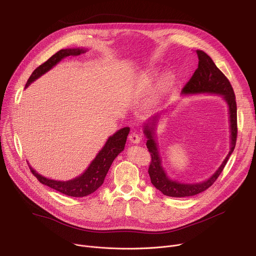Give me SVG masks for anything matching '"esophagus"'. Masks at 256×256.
I'll return each instance as SVG.
<instances>
[{"instance_id": "esophagus-1", "label": "esophagus", "mask_w": 256, "mask_h": 256, "mask_svg": "<svg viewBox=\"0 0 256 256\" xmlns=\"http://www.w3.org/2000/svg\"><path fill=\"white\" fill-rule=\"evenodd\" d=\"M140 136L139 134H137L136 132H132L130 135H128V140L132 142V143H135V144H138L140 143Z\"/></svg>"}]
</instances>
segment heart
<instances>
[{
	"mask_svg": "<svg viewBox=\"0 0 256 256\" xmlns=\"http://www.w3.org/2000/svg\"><path fill=\"white\" fill-rule=\"evenodd\" d=\"M154 76H156V74H154V72H148L147 74H145L144 76L145 83L150 84ZM172 84H173V76L171 74H166L164 76V78L162 80V83H160V89L165 91L168 88H170L172 86Z\"/></svg>",
	"mask_w": 256,
	"mask_h": 256,
	"instance_id": "obj_1",
	"label": "heart"
}]
</instances>
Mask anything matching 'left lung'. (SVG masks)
<instances>
[{"mask_svg":"<svg viewBox=\"0 0 256 256\" xmlns=\"http://www.w3.org/2000/svg\"><path fill=\"white\" fill-rule=\"evenodd\" d=\"M196 52L199 59L198 68L195 70L189 82L184 85L182 93L186 94V96L198 93H210L219 94V96H223L228 104V111H230V150L223 160L221 166L218 168V170L208 180L197 184H182L176 180H172L167 176V174L162 167V158L160 156L158 145L154 140V128L156 126V121L158 119V115L154 116V118L150 119L152 122H148L144 126V134L147 139H148L146 142V146L152 156V162L148 168V173L152 184L158 191L170 197L180 198L194 196L208 189L216 182V180L223 171L228 158H230V154L234 152L236 142V102L232 84L224 76V74L216 66V64L214 63V61L208 54H206L204 50H196Z\"/></svg>","mask_w":256,"mask_h":256,"instance_id":"left-lung-1","label":"left lung"}]
</instances>
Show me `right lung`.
Segmentation results:
<instances>
[{"mask_svg":"<svg viewBox=\"0 0 256 256\" xmlns=\"http://www.w3.org/2000/svg\"><path fill=\"white\" fill-rule=\"evenodd\" d=\"M87 50L85 48H65L60 50L57 52L55 55H52L48 61L44 64L38 66L37 68L32 72L31 76L29 78L28 82L26 84V87H28L31 83H33L35 80L39 76L44 74L50 68H52L58 62L62 59L68 56H78L80 54L85 52ZM130 132V128H124L117 130L113 136L109 137L106 140L104 146L98 154L89 167L85 170L83 174L80 176L67 180V182H60V180H54L46 178L38 174L31 166H29L31 172L34 174L36 178L46 186L52 188V189L56 190L64 195H68L72 197H84L90 195L91 193L96 192L98 188L104 184V178L106 176L108 171H109L113 160L115 158L124 150V145L126 142V138Z\"/></svg>","mask_w":256,"mask_h":256,"instance_id":"1","label":"right lung"}]
</instances>
